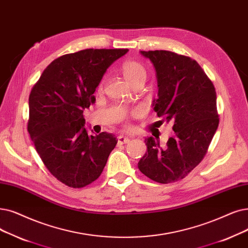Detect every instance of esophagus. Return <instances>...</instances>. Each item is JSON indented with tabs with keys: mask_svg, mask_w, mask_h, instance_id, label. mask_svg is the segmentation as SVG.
<instances>
[{
	"mask_svg": "<svg viewBox=\"0 0 248 248\" xmlns=\"http://www.w3.org/2000/svg\"><path fill=\"white\" fill-rule=\"evenodd\" d=\"M128 142H130V139L126 138V137H124V136H120L117 138V144L118 145H124V144H127Z\"/></svg>",
	"mask_w": 248,
	"mask_h": 248,
	"instance_id": "obj_1",
	"label": "esophagus"
}]
</instances>
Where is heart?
I'll list each match as a JSON object with an SVG mask.
<instances>
[{"label": "heart", "mask_w": 248, "mask_h": 248, "mask_svg": "<svg viewBox=\"0 0 248 248\" xmlns=\"http://www.w3.org/2000/svg\"><path fill=\"white\" fill-rule=\"evenodd\" d=\"M122 72L124 79L128 84L134 85L136 82L145 81L147 73L142 63L136 61H127L125 62L123 67Z\"/></svg>", "instance_id": "b5f03b06"}]
</instances>
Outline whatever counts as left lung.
I'll list each match as a JSON object with an SVG mask.
<instances>
[{
  "mask_svg": "<svg viewBox=\"0 0 248 248\" xmlns=\"http://www.w3.org/2000/svg\"><path fill=\"white\" fill-rule=\"evenodd\" d=\"M141 53L156 70L158 98L154 110L162 121L173 124L174 136L161 147L153 137L145 139L146 153L140 171L159 184L185 178L207 154L219 125L217 96L212 81L189 57L168 50Z\"/></svg>",
  "mask_w": 248,
  "mask_h": 248,
  "instance_id": "left-lung-1",
  "label": "left lung"
}]
</instances>
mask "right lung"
<instances>
[{
	"label": "right lung",
	"instance_id": "add662e5",
	"mask_svg": "<svg viewBox=\"0 0 248 248\" xmlns=\"http://www.w3.org/2000/svg\"><path fill=\"white\" fill-rule=\"evenodd\" d=\"M128 49L88 48L52 61L29 95L27 130L42 162L58 180L81 188L102 173L117 140L88 136L83 111L105 74Z\"/></svg>",
	"mask_w": 248,
	"mask_h": 248
}]
</instances>
